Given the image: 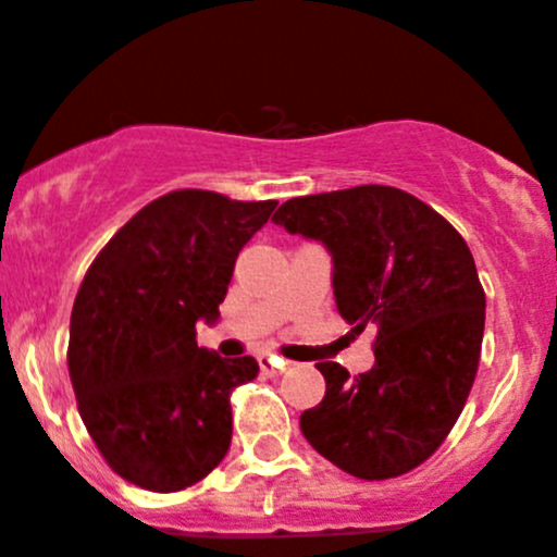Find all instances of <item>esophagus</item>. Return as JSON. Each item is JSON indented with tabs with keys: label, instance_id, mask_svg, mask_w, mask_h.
<instances>
[{
	"label": "esophagus",
	"instance_id": "34e87169",
	"mask_svg": "<svg viewBox=\"0 0 557 557\" xmlns=\"http://www.w3.org/2000/svg\"><path fill=\"white\" fill-rule=\"evenodd\" d=\"M258 364H261V370L267 372V375H277V372H283L285 367H288V361L280 359V356L274 354H261L258 356Z\"/></svg>",
	"mask_w": 557,
	"mask_h": 557
}]
</instances>
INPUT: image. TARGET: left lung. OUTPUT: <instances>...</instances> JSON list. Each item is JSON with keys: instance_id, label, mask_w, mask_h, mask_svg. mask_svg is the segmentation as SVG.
<instances>
[{"instance_id": "1", "label": "left lung", "mask_w": 557, "mask_h": 557, "mask_svg": "<svg viewBox=\"0 0 557 557\" xmlns=\"http://www.w3.org/2000/svg\"><path fill=\"white\" fill-rule=\"evenodd\" d=\"M272 223L332 252L339 315L354 332L375 329L372 370L318 361L326 394L301 413V433L356 479L413 471L460 419L482 356L484 288L466 239L386 185L290 198Z\"/></svg>"}]
</instances>
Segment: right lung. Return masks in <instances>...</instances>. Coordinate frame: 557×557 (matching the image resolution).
<instances>
[{
  "mask_svg": "<svg viewBox=\"0 0 557 557\" xmlns=\"http://www.w3.org/2000/svg\"><path fill=\"white\" fill-rule=\"evenodd\" d=\"M277 201L174 190L127 220L91 261L70 315L67 367L78 413L113 473L152 493L201 482L231 446V392L252 356L198 348L242 247Z\"/></svg>",
  "mask_w": 557,
  "mask_h": 557,
  "instance_id": "1",
  "label": "right lung"
}]
</instances>
